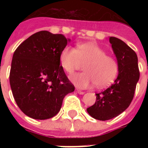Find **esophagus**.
I'll list each match as a JSON object with an SVG mask.
<instances>
[{
    "label": "esophagus",
    "mask_w": 148,
    "mask_h": 148,
    "mask_svg": "<svg viewBox=\"0 0 148 148\" xmlns=\"http://www.w3.org/2000/svg\"><path fill=\"white\" fill-rule=\"evenodd\" d=\"M76 92L77 93V94H79V95H84V91H81V90H78V89H77Z\"/></svg>",
    "instance_id": "obj_1"
}]
</instances>
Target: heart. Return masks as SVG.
<instances>
[{
  "label": "heart",
  "instance_id": "obj_1",
  "mask_svg": "<svg viewBox=\"0 0 148 148\" xmlns=\"http://www.w3.org/2000/svg\"><path fill=\"white\" fill-rule=\"evenodd\" d=\"M59 60L64 71L69 74L85 63L84 72L71 77L72 82L81 88H91L95 84L97 88H105L118 74L116 59L107 55V52L95 43L79 44L77 49L66 46L60 51Z\"/></svg>",
  "mask_w": 148,
  "mask_h": 148
}]
</instances>
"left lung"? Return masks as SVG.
<instances>
[{
	"label": "left lung",
	"mask_w": 148,
	"mask_h": 148,
	"mask_svg": "<svg viewBox=\"0 0 148 148\" xmlns=\"http://www.w3.org/2000/svg\"><path fill=\"white\" fill-rule=\"evenodd\" d=\"M109 40L117 58L118 75L109 88L96 94L95 103L87 109L91 117L100 121L112 119L128 108L140 77L135 52L118 38L110 37Z\"/></svg>",
	"instance_id": "obj_1"
}]
</instances>
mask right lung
Masks as SVG:
<instances>
[{"label": "right lung", "mask_w": 148, "mask_h": 148, "mask_svg": "<svg viewBox=\"0 0 148 148\" xmlns=\"http://www.w3.org/2000/svg\"><path fill=\"white\" fill-rule=\"evenodd\" d=\"M70 39L41 31L17 47L10 71V84L17 106L27 116L49 119L60 110L74 86L60 66V51Z\"/></svg>", "instance_id": "obj_1"}]
</instances>
